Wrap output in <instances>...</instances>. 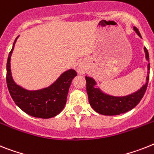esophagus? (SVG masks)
I'll return each mask as SVG.
<instances>
[{"label":"esophagus","mask_w":154,"mask_h":154,"mask_svg":"<svg viewBox=\"0 0 154 154\" xmlns=\"http://www.w3.org/2000/svg\"><path fill=\"white\" fill-rule=\"evenodd\" d=\"M77 71L79 74H84L85 72H86V66L84 64H79L77 68Z\"/></svg>","instance_id":"esophagus-1"}]
</instances>
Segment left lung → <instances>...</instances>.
<instances>
[{"label":"left lung","instance_id":"obj_1","mask_svg":"<svg viewBox=\"0 0 154 154\" xmlns=\"http://www.w3.org/2000/svg\"><path fill=\"white\" fill-rule=\"evenodd\" d=\"M134 31L138 34L140 38L141 34L138 29L134 26ZM146 53V58L149 61V53L146 48H144ZM148 70H149V63H148ZM149 72L146 77V83L142 86L140 90L131 94L124 97H114L105 94L98 88L94 87L96 82L92 78L86 76V92L88 94V99L90 105L92 109L98 113L105 116H115L124 113L134 109L138 103L140 102L144 96L148 86Z\"/></svg>","mask_w":154,"mask_h":154}]
</instances>
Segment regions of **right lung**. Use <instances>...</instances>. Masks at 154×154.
Returning a JSON list of instances; mask_svg holds the SVG:
<instances>
[{
  "label": "right lung",
  "instance_id": "1",
  "mask_svg": "<svg viewBox=\"0 0 154 154\" xmlns=\"http://www.w3.org/2000/svg\"><path fill=\"white\" fill-rule=\"evenodd\" d=\"M17 38L14 42L7 61L6 82L10 95L16 105L26 114L42 119L53 117L64 108L68 90L77 73L75 70H68L63 72L53 84L40 91H30L20 87L12 79L10 69V59Z\"/></svg>",
  "mask_w": 154,
  "mask_h": 154
}]
</instances>
